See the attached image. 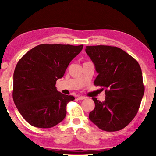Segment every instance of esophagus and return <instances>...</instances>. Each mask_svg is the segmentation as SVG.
Masks as SVG:
<instances>
[{
  "label": "esophagus",
  "mask_w": 156,
  "mask_h": 156,
  "mask_svg": "<svg viewBox=\"0 0 156 156\" xmlns=\"http://www.w3.org/2000/svg\"><path fill=\"white\" fill-rule=\"evenodd\" d=\"M77 99L78 100H83L84 99H85V97H84V96H79V97L77 98Z\"/></svg>",
  "instance_id": "esophagus-1"
}]
</instances>
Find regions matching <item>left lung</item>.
Instances as JSON below:
<instances>
[{"label": "left lung", "instance_id": "1", "mask_svg": "<svg viewBox=\"0 0 156 156\" xmlns=\"http://www.w3.org/2000/svg\"><path fill=\"white\" fill-rule=\"evenodd\" d=\"M85 51L98 73L96 86L105 89V100L92 98L94 109L89 118L105 131L121 130L136 115L144 93L142 70L137 60L118 47L87 46Z\"/></svg>", "mask_w": 156, "mask_h": 156}]
</instances>
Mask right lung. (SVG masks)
<instances>
[{"label":"right lung","mask_w":156,"mask_h":156,"mask_svg":"<svg viewBox=\"0 0 156 156\" xmlns=\"http://www.w3.org/2000/svg\"><path fill=\"white\" fill-rule=\"evenodd\" d=\"M83 45L42 44L27 51L14 73L13 100L23 118L35 127L51 128L64 120L75 98L58 91L56 83Z\"/></svg>","instance_id":"obj_1"}]
</instances>
